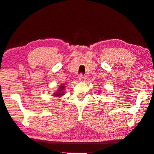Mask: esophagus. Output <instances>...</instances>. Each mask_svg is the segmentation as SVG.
<instances>
[{
    "mask_svg": "<svg viewBox=\"0 0 154 154\" xmlns=\"http://www.w3.org/2000/svg\"><path fill=\"white\" fill-rule=\"evenodd\" d=\"M85 79H86V76H85V75H83V74L79 75V80L80 81V82H83V81H84Z\"/></svg>",
    "mask_w": 154,
    "mask_h": 154,
    "instance_id": "obj_1",
    "label": "esophagus"
}]
</instances>
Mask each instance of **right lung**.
I'll return each mask as SVG.
<instances>
[{"mask_svg": "<svg viewBox=\"0 0 154 154\" xmlns=\"http://www.w3.org/2000/svg\"><path fill=\"white\" fill-rule=\"evenodd\" d=\"M65 89V85H60V88H58V90L57 91H55V94L53 95L54 96H57V97H59L64 95V92L63 90Z\"/></svg>", "mask_w": 154, "mask_h": 154, "instance_id": "1", "label": "right lung"}]
</instances>
